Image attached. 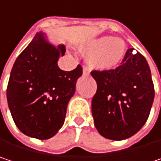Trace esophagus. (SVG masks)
Returning <instances> with one entry per match:
<instances>
[{"mask_svg": "<svg viewBox=\"0 0 161 161\" xmlns=\"http://www.w3.org/2000/svg\"><path fill=\"white\" fill-rule=\"evenodd\" d=\"M82 72H83V75L84 76H86L90 73V69L87 67V66H83V70H82Z\"/></svg>", "mask_w": 161, "mask_h": 161, "instance_id": "obj_1", "label": "esophagus"}]
</instances>
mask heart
I'll return each instance as SVG.
<instances>
[{
	"mask_svg": "<svg viewBox=\"0 0 161 161\" xmlns=\"http://www.w3.org/2000/svg\"><path fill=\"white\" fill-rule=\"evenodd\" d=\"M89 50L88 61L98 69H111L120 63L125 53V43L121 38L103 36L90 41L84 46Z\"/></svg>",
	"mask_w": 161,
	"mask_h": 161,
	"instance_id": "1",
	"label": "heart"
}]
</instances>
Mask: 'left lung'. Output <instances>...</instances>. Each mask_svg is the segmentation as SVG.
<instances>
[{"label": "left lung", "instance_id": "8db88e82", "mask_svg": "<svg viewBox=\"0 0 161 161\" xmlns=\"http://www.w3.org/2000/svg\"><path fill=\"white\" fill-rule=\"evenodd\" d=\"M91 73L97 82L92 113L98 132L112 140L126 139L138 132L148 118L155 95L144 56L129 48L116 69Z\"/></svg>", "mask_w": 161, "mask_h": 161}]
</instances>
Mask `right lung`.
<instances>
[{
	"label": "right lung",
	"instance_id": "right-lung-1",
	"mask_svg": "<svg viewBox=\"0 0 161 161\" xmlns=\"http://www.w3.org/2000/svg\"><path fill=\"white\" fill-rule=\"evenodd\" d=\"M65 46L55 47L42 33L36 34L13 66L7 101L19 130L37 139H48L62 127L67 105L73 96L81 65L71 71L58 66Z\"/></svg>",
	"mask_w": 161,
	"mask_h": 161
}]
</instances>
